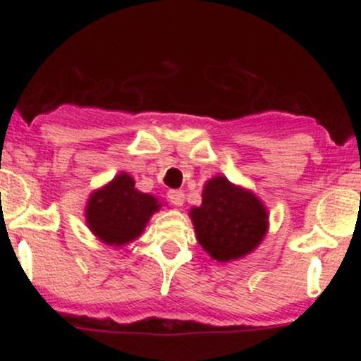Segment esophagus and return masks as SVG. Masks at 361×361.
Wrapping results in <instances>:
<instances>
[{"instance_id":"34e87169","label":"esophagus","mask_w":361,"mask_h":361,"mask_svg":"<svg viewBox=\"0 0 361 361\" xmlns=\"http://www.w3.org/2000/svg\"><path fill=\"white\" fill-rule=\"evenodd\" d=\"M168 198L175 207H181L185 202V193L181 192V190H169Z\"/></svg>"}]
</instances>
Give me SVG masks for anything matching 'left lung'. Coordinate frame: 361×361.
Instances as JSON below:
<instances>
[{
	"label": "left lung",
	"instance_id": "1",
	"mask_svg": "<svg viewBox=\"0 0 361 361\" xmlns=\"http://www.w3.org/2000/svg\"><path fill=\"white\" fill-rule=\"evenodd\" d=\"M197 241L219 263L241 259L259 246L270 214L251 190L217 175L205 181L202 204L190 209Z\"/></svg>",
	"mask_w": 361,
	"mask_h": 361
}]
</instances>
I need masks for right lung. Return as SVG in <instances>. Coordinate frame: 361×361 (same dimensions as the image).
Masks as SVG:
<instances>
[{"instance_id": "1", "label": "right lung", "mask_w": 361, "mask_h": 361, "mask_svg": "<svg viewBox=\"0 0 361 361\" xmlns=\"http://www.w3.org/2000/svg\"><path fill=\"white\" fill-rule=\"evenodd\" d=\"M161 207L159 198L139 192L134 178L122 171L91 192L85 207L86 226L100 243L122 247L142 235Z\"/></svg>"}]
</instances>
